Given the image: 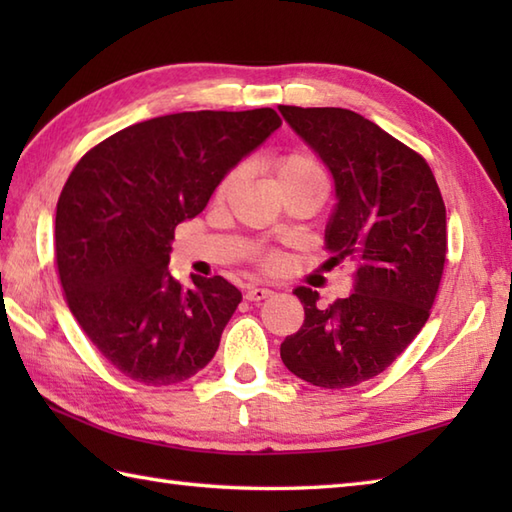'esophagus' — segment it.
<instances>
[{
	"label": "esophagus",
	"instance_id": "obj_1",
	"mask_svg": "<svg viewBox=\"0 0 512 512\" xmlns=\"http://www.w3.org/2000/svg\"><path fill=\"white\" fill-rule=\"evenodd\" d=\"M270 295H273V290L262 288V286H253V288L246 290V299L248 301H262V299H266Z\"/></svg>",
	"mask_w": 512,
	"mask_h": 512
}]
</instances>
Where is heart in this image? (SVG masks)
<instances>
[{
    "instance_id": "obj_1",
    "label": "heart",
    "mask_w": 512,
    "mask_h": 512,
    "mask_svg": "<svg viewBox=\"0 0 512 512\" xmlns=\"http://www.w3.org/2000/svg\"><path fill=\"white\" fill-rule=\"evenodd\" d=\"M306 180L325 182V173L314 158H310L306 154H288V156H281L275 162V184L277 187H284V184H292V182H306ZM233 182H235V176H231L222 184L220 193H226L228 189H231Z\"/></svg>"
}]
</instances>
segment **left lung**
<instances>
[{"mask_svg": "<svg viewBox=\"0 0 512 512\" xmlns=\"http://www.w3.org/2000/svg\"><path fill=\"white\" fill-rule=\"evenodd\" d=\"M284 121L332 173L328 262H350L347 299L321 306L306 286L301 330L281 361L306 383L343 389L374 378L429 319L447 257V211L427 162L365 116L341 107L279 105Z\"/></svg>", "mask_w": 512, "mask_h": 512, "instance_id": "1", "label": "left lung"}]
</instances>
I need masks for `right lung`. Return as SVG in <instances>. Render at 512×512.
Instances as JSON below:
<instances>
[{
    "label": "right lung",
    "mask_w": 512,
    "mask_h": 512,
    "mask_svg": "<svg viewBox=\"0 0 512 512\" xmlns=\"http://www.w3.org/2000/svg\"><path fill=\"white\" fill-rule=\"evenodd\" d=\"M279 127L270 107L158 116L103 140L72 169L54 217L61 286L118 372L176 385L215 356L242 292L198 275L182 288L167 268L171 239Z\"/></svg>",
    "instance_id": "obj_1"
}]
</instances>
